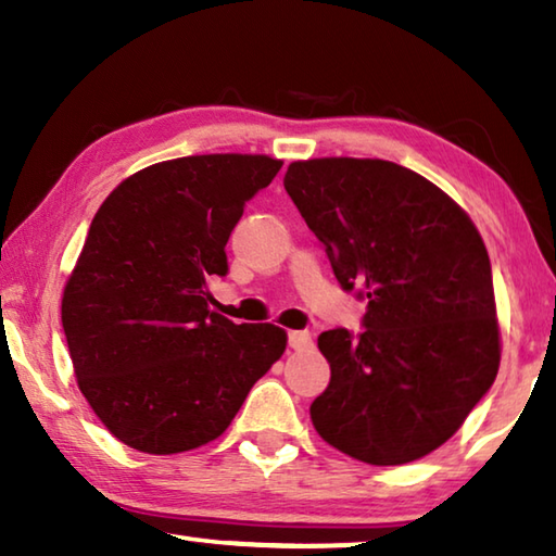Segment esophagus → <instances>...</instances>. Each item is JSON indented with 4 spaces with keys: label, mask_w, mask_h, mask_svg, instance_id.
<instances>
[{
    "label": "esophagus",
    "mask_w": 556,
    "mask_h": 556,
    "mask_svg": "<svg viewBox=\"0 0 556 556\" xmlns=\"http://www.w3.org/2000/svg\"><path fill=\"white\" fill-rule=\"evenodd\" d=\"M312 333L308 331H289V348H294V351H306V348H312Z\"/></svg>",
    "instance_id": "obj_1"
}]
</instances>
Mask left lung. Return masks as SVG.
<instances>
[{"label":"left lung","mask_w":556,"mask_h":556,"mask_svg":"<svg viewBox=\"0 0 556 556\" xmlns=\"http://www.w3.org/2000/svg\"><path fill=\"white\" fill-rule=\"evenodd\" d=\"M285 188L338 285L368 304L363 333L318 336L331 382L312 404L316 431L372 466L431 454L501 365L481 235L441 188L382 159L294 162Z\"/></svg>","instance_id":"left-lung-1"}]
</instances>
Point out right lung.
I'll list each match as a JSON object with an SVG mask.
<instances>
[{
    "label": "right lung",
    "mask_w": 556,
    "mask_h": 556,
    "mask_svg": "<svg viewBox=\"0 0 556 556\" xmlns=\"http://www.w3.org/2000/svg\"><path fill=\"white\" fill-rule=\"evenodd\" d=\"M279 159L181 156L147 166L100 205L63 289L61 321L78 388L102 425L144 454L218 439L287 333L208 308L225 244Z\"/></svg>",
    "instance_id": "right-lung-1"
}]
</instances>
